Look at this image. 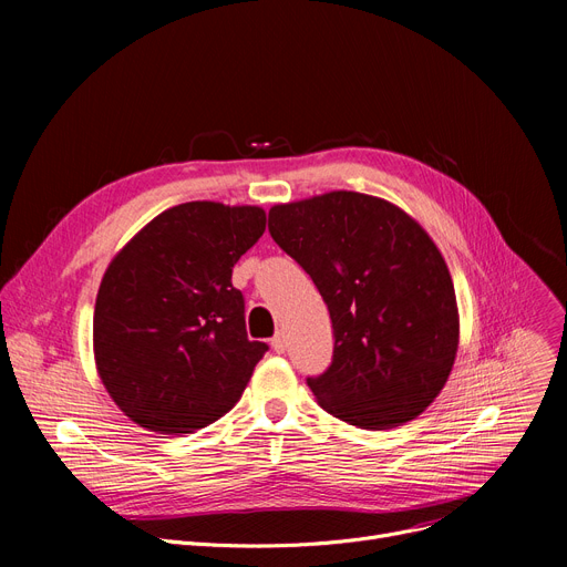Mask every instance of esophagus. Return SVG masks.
Masks as SVG:
<instances>
[{
	"label": "esophagus",
	"mask_w": 567,
	"mask_h": 567,
	"mask_svg": "<svg viewBox=\"0 0 567 567\" xmlns=\"http://www.w3.org/2000/svg\"><path fill=\"white\" fill-rule=\"evenodd\" d=\"M271 347H274V351H276V353H285V349H287V340H285V333H282V331L274 336Z\"/></svg>",
	"instance_id": "obj_1"
}]
</instances>
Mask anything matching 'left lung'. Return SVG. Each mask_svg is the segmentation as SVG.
<instances>
[{
	"label": "left lung",
	"mask_w": 567,
	"mask_h": 567,
	"mask_svg": "<svg viewBox=\"0 0 567 567\" xmlns=\"http://www.w3.org/2000/svg\"><path fill=\"white\" fill-rule=\"evenodd\" d=\"M268 231L333 321V361L308 377L319 406L363 430L421 415L460 344L453 278L427 231L395 204L351 190L278 204Z\"/></svg>",
	"instance_id": "left-lung-1"
}]
</instances>
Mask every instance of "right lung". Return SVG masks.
<instances>
[{"label":"right lung","instance_id":"right-lung-1","mask_svg":"<svg viewBox=\"0 0 567 567\" xmlns=\"http://www.w3.org/2000/svg\"><path fill=\"white\" fill-rule=\"evenodd\" d=\"M264 229L259 206L186 202L110 261L94 355L110 398L140 427L190 434L241 400L268 344L248 340L231 268Z\"/></svg>","mask_w":567,"mask_h":567}]
</instances>
